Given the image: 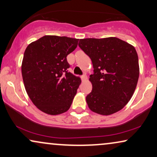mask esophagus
Returning a JSON list of instances; mask_svg holds the SVG:
<instances>
[{
	"instance_id": "esophagus-1",
	"label": "esophagus",
	"mask_w": 157,
	"mask_h": 157,
	"mask_svg": "<svg viewBox=\"0 0 157 157\" xmlns=\"http://www.w3.org/2000/svg\"><path fill=\"white\" fill-rule=\"evenodd\" d=\"M81 79H82L83 81H86V79H87L86 75V74L82 75V76H81Z\"/></svg>"
}]
</instances>
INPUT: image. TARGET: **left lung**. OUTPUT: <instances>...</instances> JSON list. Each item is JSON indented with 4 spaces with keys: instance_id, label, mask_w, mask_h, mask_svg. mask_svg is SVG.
I'll use <instances>...</instances> for the list:
<instances>
[{
    "instance_id": "8db88e82",
    "label": "left lung",
    "mask_w": 157,
    "mask_h": 157,
    "mask_svg": "<svg viewBox=\"0 0 157 157\" xmlns=\"http://www.w3.org/2000/svg\"><path fill=\"white\" fill-rule=\"evenodd\" d=\"M78 46L91 59L92 91L86 102L94 112L111 115L129 101L139 76L138 55L132 45L116 37L80 39Z\"/></svg>"
}]
</instances>
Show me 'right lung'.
Wrapping results in <instances>:
<instances>
[{
	"label": "right lung",
	"mask_w": 157,
	"mask_h": 157,
	"mask_svg": "<svg viewBox=\"0 0 157 157\" xmlns=\"http://www.w3.org/2000/svg\"><path fill=\"white\" fill-rule=\"evenodd\" d=\"M78 39L44 36L25 49L21 66L23 83L33 104L50 115L69 109L81 83L78 77L68 71L67 56Z\"/></svg>",
	"instance_id": "right-lung-1"
}]
</instances>
